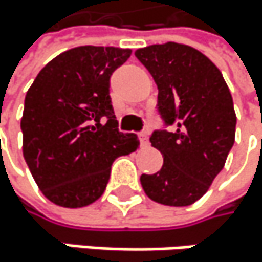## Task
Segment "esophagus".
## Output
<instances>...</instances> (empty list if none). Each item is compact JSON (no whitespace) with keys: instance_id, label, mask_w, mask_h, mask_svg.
Wrapping results in <instances>:
<instances>
[{"instance_id":"esophagus-1","label":"esophagus","mask_w":262,"mask_h":262,"mask_svg":"<svg viewBox=\"0 0 262 262\" xmlns=\"http://www.w3.org/2000/svg\"><path fill=\"white\" fill-rule=\"evenodd\" d=\"M140 141H141L143 146L149 144V132H147V130H143V132H140Z\"/></svg>"}]
</instances>
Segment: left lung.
<instances>
[{
    "label": "left lung",
    "mask_w": 262,
    "mask_h": 262,
    "mask_svg": "<svg viewBox=\"0 0 262 262\" xmlns=\"http://www.w3.org/2000/svg\"><path fill=\"white\" fill-rule=\"evenodd\" d=\"M158 86V112L172 132L155 130L150 143L161 169L141 176L149 199L167 207L197 202L222 171L234 144L236 113L219 68L200 51L174 41L135 51Z\"/></svg>",
    "instance_id": "8db88e82"
}]
</instances>
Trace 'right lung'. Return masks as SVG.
I'll return each instance as SVG.
<instances>
[{
    "label": "right lung",
    "mask_w": 262,
    "mask_h": 262,
    "mask_svg": "<svg viewBox=\"0 0 262 262\" xmlns=\"http://www.w3.org/2000/svg\"><path fill=\"white\" fill-rule=\"evenodd\" d=\"M132 51L79 46L54 57L26 93L23 155L43 195L82 208L105 191L113 161L140 147L122 134L110 99V76Z\"/></svg>",
    "instance_id": "obj_1"
}]
</instances>
